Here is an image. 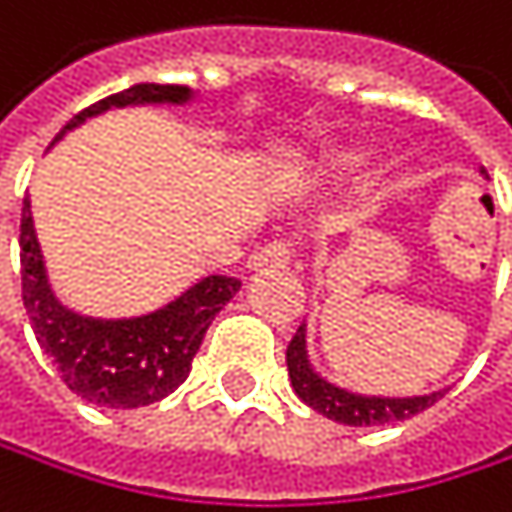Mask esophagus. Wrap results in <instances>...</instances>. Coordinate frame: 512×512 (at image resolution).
<instances>
[{
    "mask_svg": "<svg viewBox=\"0 0 512 512\" xmlns=\"http://www.w3.org/2000/svg\"><path fill=\"white\" fill-rule=\"evenodd\" d=\"M291 264V248H288V242H270V245H264L258 254H254V261H251V267L254 270H285Z\"/></svg>",
    "mask_w": 512,
    "mask_h": 512,
    "instance_id": "obj_1",
    "label": "esophagus"
}]
</instances>
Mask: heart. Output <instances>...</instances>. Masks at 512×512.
I'll return each mask as SVG.
<instances>
[{
  "label": "heart",
  "instance_id": "obj_1",
  "mask_svg": "<svg viewBox=\"0 0 512 512\" xmlns=\"http://www.w3.org/2000/svg\"><path fill=\"white\" fill-rule=\"evenodd\" d=\"M366 158H369L366 149H345V152L336 155V164H339V167H357V164H363Z\"/></svg>",
  "mask_w": 512,
  "mask_h": 512
}]
</instances>
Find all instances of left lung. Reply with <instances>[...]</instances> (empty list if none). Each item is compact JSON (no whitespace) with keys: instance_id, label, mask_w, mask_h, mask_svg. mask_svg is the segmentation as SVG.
Listing matches in <instances>:
<instances>
[{"instance_id":"left-lung-1","label":"left lung","mask_w":512,"mask_h":512,"mask_svg":"<svg viewBox=\"0 0 512 512\" xmlns=\"http://www.w3.org/2000/svg\"><path fill=\"white\" fill-rule=\"evenodd\" d=\"M288 375L294 384V393L318 414H324L327 420L345 423V426H384V423H399L408 420L426 408H432L447 390H435L426 396H363V393H351L342 390L336 384H330L327 378H321L312 363H309V351H306V324H300L297 336L288 345Z\"/></svg>"}]
</instances>
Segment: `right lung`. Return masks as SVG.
<instances>
[{"label": "right lung", "instance_id": "add662e5", "mask_svg": "<svg viewBox=\"0 0 512 512\" xmlns=\"http://www.w3.org/2000/svg\"><path fill=\"white\" fill-rule=\"evenodd\" d=\"M188 98V86L137 83L80 110L56 140L110 107L185 104ZM20 279L29 324L59 378L71 393L104 408H140L173 393L188 378L212 318L239 291V282L230 276H206L167 306L137 318H89L71 312L50 291L29 197L20 215Z\"/></svg>", "mask_w": 512, "mask_h": 512}]
</instances>
